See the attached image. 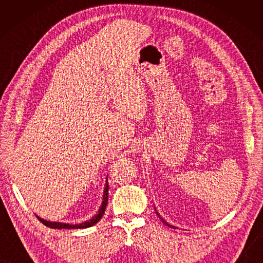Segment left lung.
Returning <instances> with one entry per match:
<instances>
[{"label":"left lung","mask_w":263,"mask_h":263,"mask_svg":"<svg viewBox=\"0 0 263 263\" xmlns=\"http://www.w3.org/2000/svg\"><path fill=\"white\" fill-rule=\"evenodd\" d=\"M155 211H156V214H157V215L159 216V214H158V211H157V210H156V208H155ZM159 218H160V220H161V221H163V222H164V224H165L166 226H168V227H172V228H176L175 226H172V225H170V224H168V222H166V221H165V220L163 219V218H161L160 216H159Z\"/></svg>","instance_id":"1"}]
</instances>
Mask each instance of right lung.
I'll use <instances>...</instances> for the list:
<instances>
[{"label":"right lung","instance_id":"right-lung-1","mask_svg":"<svg viewBox=\"0 0 263 263\" xmlns=\"http://www.w3.org/2000/svg\"><path fill=\"white\" fill-rule=\"evenodd\" d=\"M108 202V182L106 180L105 183V187H104V193H103V202L102 205L99 206L98 212L93 217H91L89 220H86L83 222H80V224H69V222H59V221H49V220H45L43 219V218L38 217L37 218L39 220H41L44 225L47 226V227H51L54 228V230H78V228H88V227H91L95 224H97V222L100 220V218L103 217L105 209H106V205H107Z\"/></svg>","mask_w":263,"mask_h":263}]
</instances>
